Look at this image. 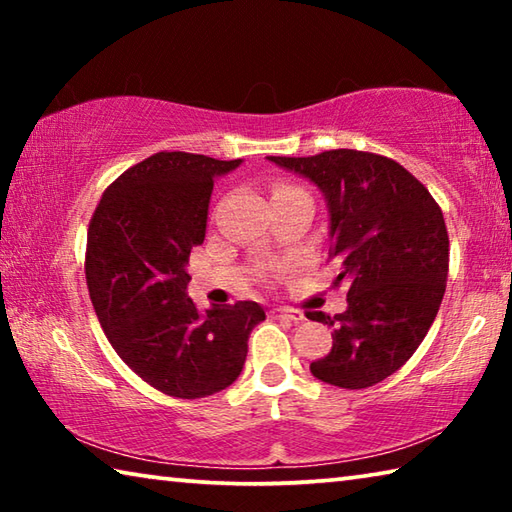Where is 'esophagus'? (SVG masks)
<instances>
[{"instance_id":"obj_1","label":"esophagus","mask_w":512,"mask_h":512,"mask_svg":"<svg viewBox=\"0 0 512 512\" xmlns=\"http://www.w3.org/2000/svg\"><path fill=\"white\" fill-rule=\"evenodd\" d=\"M271 314L275 316V318H284V320H291V323H302V320H305V314H300V311H296V309H284V307H277V309H273Z\"/></svg>"}]
</instances>
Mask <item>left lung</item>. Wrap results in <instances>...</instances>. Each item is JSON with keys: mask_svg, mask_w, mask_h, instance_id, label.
Instances as JSON below:
<instances>
[{"mask_svg": "<svg viewBox=\"0 0 512 512\" xmlns=\"http://www.w3.org/2000/svg\"><path fill=\"white\" fill-rule=\"evenodd\" d=\"M268 160L325 194L329 259L339 264L334 287H348L343 314L307 311L309 320L334 327L332 350L311 363V375L350 391L375 386L413 357L443 302V210L413 173L384 155L336 149Z\"/></svg>", "mask_w": 512, "mask_h": 512, "instance_id": "left-lung-1", "label": "left lung"}]
</instances>
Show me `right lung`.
Wrapping results in <instances>:
<instances>
[{"label": "right lung", "instance_id": "obj_1", "mask_svg": "<svg viewBox=\"0 0 512 512\" xmlns=\"http://www.w3.org/2000/svg\"><path fill=\"white\" fill-rule=\"evenodd\" d=\"M239 164L160 151L121 173L90 219L85 280L103 332L135 375L180 400L228 388L266 318L253 300L201 311L187 296L214 178Z\"/></svg>", "mask_w": 512, "mask_h": 512}]
</instances>
